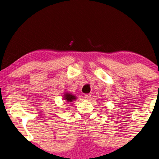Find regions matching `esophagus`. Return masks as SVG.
Here are the masks:
<instances>
[{"instance_id":"34e87169","label":"esophagus","mask_w":159,"mask_h":159,"mask_svg":"<svg viewBox=\"0 0 159 159\" xmlns=\"http://www.w3.org/2000/svg\"><path fill=\"white\" fill-rule=\"evenodd\" d=\"M84 97H85V99H89L91 98V95H90V94H85Z\"/></svg>"}]
</instances>
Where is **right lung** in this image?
Returning a JSON list of instances; mask_svg holds the SVG:
<instances>
[{"label": "right lung", "mask_w": 159, "mask_h": 159, "mask_svg": "<svg viewBox=\"0 0 159 159\" xmlns=\"http://www.w3.org/2000/svg\"><path fill=\"white\" fill-rule=\"evenodd\" d=\"M63 99L64 100L66 101V102H73L74 100H76L77 98L74 94L70 93H65L63 95Z\"/></svg>", "instance_id": "right-lung-1"}]
</instances>
